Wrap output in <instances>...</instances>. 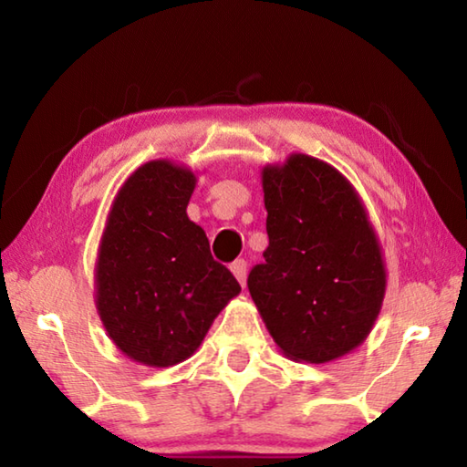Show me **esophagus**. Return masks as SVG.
I'll list each match as a JSON object with an SVG mask.
<instances>
[{"label": "esophagus", "mask_w": 467, "mask_h": 467, "mask_svg": "<svg viewBox=\"0 0 467 467\" xmlns=\"http://www.w3.org/2000/svg\"><path fill=\"white\" fill-rule=\"evenodd\" d=\"M231 272L234 274V278L239 280L241 286H244V282H247V262H244V259H236L231 265Z\"/></svg>", "instance_id": "34e87169"}]
</instances>
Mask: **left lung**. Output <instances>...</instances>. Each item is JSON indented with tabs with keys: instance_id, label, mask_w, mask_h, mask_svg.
I'll use <instances>...</instances> for the list:
<instances>
[{
	"instance_id": "obj_1",
	"label": "left lung",
	"mask_w": 467,
	"mask_h": 467,
	"mask_svg": "<svg viewBox=\"0 0 467 467\" xmlns=\"http://www.w3.org/2000/svg\"><path fill=\"white\" fill-rule=\"evenodd\" d=\"M267 236L249 274L253 303L284 357L323 365L365 342L387 272L365 203L342 172L290 154L262 171Z\"/></svg>"
}]
</instances>
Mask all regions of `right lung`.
<instances>
[{
    "mask_svg": "<svg viewBox=\"0 0 467 467\" xmlns=\"http://www.w3.org/2000/svg\"><path fill=\"white\" fill-rule=\"evenodd\" d=\"M195 183L192 169L167 158L141 164L117 192L100 236L94 303L107 336L140 365L187 360L241 292L187 216Z\"/></svg>",
    "mask_w": 467,
    "mask_h": 467,
    "instance_id": "1",
    "label": "right lung"
}]
</instances>
